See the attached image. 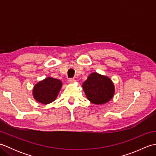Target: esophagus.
Listing matches in <instances>:
<instances>
[{
	"mask_svg": "<svg viewBox=\"0 0 156 156\" xmlns=\"http://www.w3.org/2000/svg\"><path fill=\"white\" fill-rule=\"evenodd\" d=\"M75 81H76V80H74V78H69V80H68V82H69V84H73V83H74Z\"/></svg>",
	"mask_w": 156,
	"mask_h": 156,
	"instance_id": "esophagus-1",
	"label": "esophagus"
}]
</instances>
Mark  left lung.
Listing matches in <instances>:
<instances>
[{"instance_id":"obj_1","label":"left lung","mask_w":156,"mask_h":156,"mask_svg":"<svg viewBox=\"0 0 156 156\" xmlns=\"http://www.w3.org/2000/svg\"><path fill=\"white\" fill-rule=\"evenodd\" d=\"M88 100L94 105H102L110 101L115 94V85L107 76L93 72L82 84Z\"/></svg>"}]
</instances>
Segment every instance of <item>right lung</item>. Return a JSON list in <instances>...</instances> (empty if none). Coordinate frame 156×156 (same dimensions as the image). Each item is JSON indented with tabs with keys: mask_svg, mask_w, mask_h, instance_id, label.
Wrapping results in <instances>:
<instances>
[{
	"mask_svg": "<svg viewBox=\"0 0 156 156\" xmlns=\"http://www.w3.org/2000/svg\"><path fill=\"white\" fill-rule=\"evenodd\" d=\"M62 87V82L58 79L48 77L39 81L33 88V96L35 100L43 105L54 102Z\"/></svg>",
	"mask_w": 156,
	"mask_h": 156,
	"instance_id": "add662e5",
	"label": "right lung"
}]
</instances>
